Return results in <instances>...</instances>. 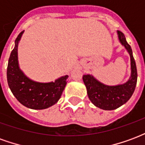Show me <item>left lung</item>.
I'll return each mask as SVG.
<instances>
[{"label":"left lung","mask_w":145,"mask_h":145,"mask_svg":"<svg viewBox=\"0 0 145 145\" xmlns=\"http://www.w3.org/2000/svg\"><path fill=\"white\" fill-rule=\"evenodd\" d=\"M120 44L127 50L131 59V75L127 81L116 85H107L100 82L92 74H84L83 82L88 99L95 106L104 110H113L127 102L134 93L137 79V67L130 45L123 33L116 31Z\"/></svg>","instance_id":"left-lung-1"}]
</instances>
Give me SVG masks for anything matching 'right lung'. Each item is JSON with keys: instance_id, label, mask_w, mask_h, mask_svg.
<instances>
[{"instance_id": "obj_1", "label": "right lung", "mask_w": 145, "mask_h": 145, "mask_svg": "<svg viewBox=\"0 0 145 145\" xmlns=\"http://www.w3.org/2000/svg\"><path fill=\"white\" fill-rule=\"evenodd\" d=\"M25 31L18 36L11 51L7 68L9 88L18 101L27 108L45 109L60 99L67 85L68 75L61 76L54 82H39L29 78L22 71L18 63V46Z\"/></svg>"}]
</instances>
